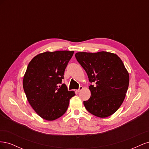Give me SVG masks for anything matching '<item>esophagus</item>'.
<instances>
[{
    "mask_svg": "<svg viewBox=\"0 0 149 149\" xmlns=\"http://www.w3.org/2000/svg\"><path fill=\"white\" fill-rule=\"evenodd\" d=\"M83 87L81 86H80L79 87V89L78 90H76V91H77L78 93H79V92H80L81 91V90L83 89Z\"/></svg>",
    "mask_w": 149,
    "mask_h": 149,
    "instance_id": "esophagus-1",
    "label": "esophagus"
}]
</instances>
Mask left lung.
<instances>
[{
  "instance_id": "left-lung-1",
  "label": "left lung",
  "mask_w": 149,
  "mask_h": 149,
  "mask_svg": "<svg viewBox=\"0 0 149 149\" xmlns=\"http://www.w3.org/2000/svg\"><path fill=\"white\" fill-rule=\"evenodd\" d=\"M78 62L88 74L91 97L83 102L86 110L99 118L113 114L123 104L129 83V75L120 58L106 52H78Z\"/></svg>"
}]
</instances>
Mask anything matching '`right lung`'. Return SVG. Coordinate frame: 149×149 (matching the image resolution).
<instances>
[{"label":"right lung","instance_id":"add662e5","mask_svg":"<svg viewBox=\"0 0 149 149\" xmlns=\"http://www.w3.org/2000/svg\"><path fill=\"white\" fill-rule=\"evenodd\" d=\"M73 51L47 52L30 61L24 77L23 88L34 111L42 118L53 120L63 115L75 95L61 84Z\"/></svg>","mask_w":149,"mask_h":149}]
</instances>
